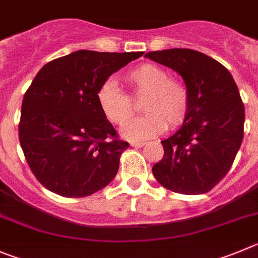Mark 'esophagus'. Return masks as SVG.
I'll list each match as a JSON object with an SVG mask.
<instances>
[{
	"mask_svg": "<svg viewBox=\"0 0 258 258\" xmlns=\"http://www.w3.org/2000/svg\"><path fill=\"white\" fill-rule=\"evenodd\" d=\"M146 145L145 141H139V142H131L132 147H143Z\"/></svg>",
	"mask_w": 258,
	"mask_h": 258,
	"instance_id": "1",
	"label": "esophagus"
}]
</instances>
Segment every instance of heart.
I'll return each instance as SVG.
<instances>
[{"label":"heart","instance_id":"1","mask_svg":"<svg viewBox=\"0 0 258 258\" xmlns=\"http://www.w3.org/2000/svg\"><path fill=\"white\" fill-rule=\"evenodd\" d=\"M125 82L133 97H145L142 102L143 116L132 120L122 129V137L131 141L148 139L185 122L190 110L188 88L170 73L155 63H142L129 70ZM101 112L112 124H126L134 113L133 101L113 82L103 83L96 93Z\"/></svg>","mask_w":258,"mask_h":258}]
</instances>
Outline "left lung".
Here are the masks:
<instances>
[{
  "instance_id": "1",
  "label": "left lung",
  "mask_w": 258,
  "mask_h": 258,
  "mask_svg": "<svg viewBox=\"0 0 258 258\" xmlns=\"http://www.w3.org/2000/svg\"><path fill=\"white\" fill-rule=\"evenodd\" d=\"M146 57L178 73L190 96L185 122L161 141L164 157L153 165V175L171 192H210L228 174L244 136L237 84L225 66L195 49L153 51Z\"/></svg>"
}]
</instances>
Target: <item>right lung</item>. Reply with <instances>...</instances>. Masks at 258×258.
I'll return each mask as SVG.
<instances>
[{
    "label": "right lung",
    "instance_id": "1",
    "mask_svg": "<svg viewBox=\"0 0 258 258\" xmlns=\"http://www.w3.org/2000/svg\"><path fill=\"white\" fill-rule=\"evenodd\" d=\"M143 52L80 49L49 61L21 105L19 141L38 181L68 198L87 197L111 183L129 143L101 112L96 93L107 78Z\"/></svg>",
    "mask_w": 258,
    "mask_h": 258
}]
</instances>
